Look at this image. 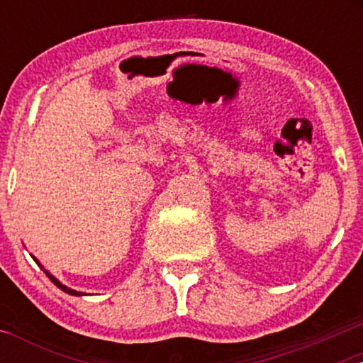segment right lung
<instances>
[{
	"label": "right lung",
	"mask_w": 363,
	"mask_h": 363,
	"mask_svg": "<svg viewBox=\"0 0 363 363\" xmlns=\"http://www.w3.org/2000/svg\"><path fill=\"white\" fill-rule=\"evenodd\" d=\"M33 259L38 262V266H39V267H41V269H43L44 272H46V276L49 277V279H51V281L54 282V284H56V286L59 287V289H61V291H64V292H66V294H71V296H84V292L74 291V289H71V287H67V286H64V284H61V282H59V281L56 279V277H54V276L51 274V272H49V271H46V269H44V267L41 266V264H39V261L36 259V257H34V256H33Z\"/></svg>",
	"instance_id": "obj_1"
}]
</instances>
